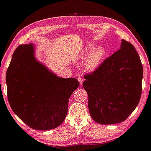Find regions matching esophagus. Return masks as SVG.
I'll return each mask as SVG.
<instances>
[{
  "label": "esophagus",
  "mask_w": 151,
  "mask_h": 151,
  "mask_svg": "<svg viewBox=\"0 0 151 151\" xmlns=\"http://www.w3.org/2000/svg\"><path fill=\"white\" fill-rule=\"evenodd\" d=\"M77 79H78V81L79 82V83H80V84H82L83 83V78H81V77H78V78Z\"/></svg>",
  "instance_id": "1"
}]
</instances>
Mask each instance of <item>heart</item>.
<instances>
[{
  "mask_svg": "<svg viewBox=\"0 0 151 151\" xmlns=\"http://www.w3.org/2000/svg\"><path fill=\"white\" fill-rule=\"evenodd\" d=\"M94 45H89L83 49L85 56L89 53V55L85 58L83 66L87 71H94L97 68L105 55V50L102 47H96L93 49Z\"/></svg>",
  "mask_w": 151,
  "mask_h": 151,
  "instance_id": "heart-1",
  "label": "heart"
}]
</instances>
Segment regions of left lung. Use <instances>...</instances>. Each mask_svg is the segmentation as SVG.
I'll return each instance as SVG.
<instances>
[{"mask_svg": "<svg viewBox=\"0 0 151 151\" xmlns=\"http://www.w3.org/2000/svg\"><path fill=\"white\" fill-rule=\"evenodd\" d=\"M143 76L135 47L122 39L120 49L84 76L83 86L93 120L104 125L126 120L140 101Z\"/></svg>", "mask_w": 151, "mask_h": 151, "instance_id": "left-lung-1", "label": "left lung"}]
</instances>
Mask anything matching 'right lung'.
I'll return each instance as SVG.
<instances>
[{"label": "right lung", "instance_id": "add662e5", "mask_svg": "<svg viewBox=\"0 0 151 151\" xmlns=\"http://www.w3.org/2000/svg\"><path fill=\"white\" fill-rule=\"evenodd\" d=\"M37 67L47 76L45 84H39L32 76ZM6 81L13 112L31 128L38 130L55 129L64 122L69 99L79 85L76 78L58 77L37 60L31 43L19 45L14 51Z\"/></svg>", "mask_w": 151, "mask_h": 151}]
</instances>
